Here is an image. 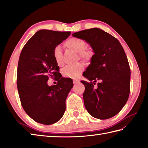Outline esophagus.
<instances>
[{
    "label": "esophagus",
    "instance_id": "34e87169",
    "mask_svg": "<svg viewBox=\"0 0 148 148\" xmlns=\"http://www.w3.org/2000/svg\"><path fill=\"white\" fill-rule=\"evenodd\" d=\"M78 83H79V80H73V84H78Z\"/></svg>",
    "mask_w": 148,
    "mask_h": 148
}]
</instances>
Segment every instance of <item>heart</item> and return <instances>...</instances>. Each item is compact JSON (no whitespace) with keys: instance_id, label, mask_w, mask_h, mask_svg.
Instances as JSON below:
<instances>
[{"instance_id":"heart-1","label":"heart","mask_w":148,"mask_h":148,"mask_svg":"<svg viewBox=\"0 0 148 148\" xmlns=\"http://www.w3.org/2000/svg\"><path fill=\"white\" fill-rule=\"evenodd\" d=\"M65 45L70 50L77 52L80 58L85 61L90 60L92 56V52L86 49L87 44L84 39L77 37H72L65 42ZM54 60L58 65L63 64V55L61 48L60 45L56 47L53 51ZM84 70V65L82 63H78L75 65H68L63 70V74L64 77L68 78H77Z\"/></svg>"}]
</instances>
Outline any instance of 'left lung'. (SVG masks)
<instances>
[{"label":"left lung","mask_w":148,"mask_h":148,"mask_svg":"<svg viewBox=\"0 0 148 148\" xmlns=\"http://www.w3.org/2000/svg\"><path fill=\"white\" fill-rule=\"evenodd\" d=\"M74 37L89 44L94 54L84 76L94 84L81 81L85 85V107L92 116L106 120L116 115L126 104L130 93V69L120 42L103 29L93 28L74 33Z\"/></svg>","instance_id":"8db88e82"}]
</instances>
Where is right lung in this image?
<instances>
[{
    "instance_id": "add662e5",
    "label": "right lung",
    "mask_w": 148,
    "mask_h": 148,
    "mask_svg": "<svg viewBox=\"0 0 148 148\" xmlns=\"http://www.w3.org/2000/svg\"><path fill=\"white\" fill-rule=\"evenodd\" d=\"M70 34V32L41 29L21 51L17 72L19 99L25 112L38 123H55L64 113L66 99L73 84L70 78L57 77L60 68L53 51ZM49 76L57 77V85L48 86Z\"/></svg>"
}]
</instances>
